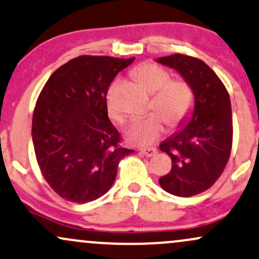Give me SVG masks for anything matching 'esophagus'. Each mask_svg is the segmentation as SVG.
Wrapping results in <instances>:
<instances>
[{"label": "esophagus", "instance_id": "1", "mask_svg": "<svg viewBox=\"0 0 259 259\" xmlns=\"http://www.w3.org/2000/svg\"><path fill=\"white\" fill-rule=\"evenodd\" d=\"M141 154L147 157H151L157 154V150L155 148H144V149H141Z\"/></svg>", "mask_w": 259, "mask_h": 259}]
</instances>
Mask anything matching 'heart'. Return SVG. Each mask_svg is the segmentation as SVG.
<instances>
[{
	"mask_svg": "<svg viewBox=\"0 0 259 259\" xmlns=\"http://www.w3.org/2000/svg\"><path fill=\"white\" fill-rule=\"evenodd\" d=\"M133 76L148 93L154 94L151 108L156 112L135 118L126 130V139L138 145H151L165 132V120L171 127L178 126L189 115L193 106V91L183 80H169L165 69L153 63L139 65ZM106 110L111 120L122 122L123 117L110 97L106 99Z\"/></svg>",
	"mask_w": 259,
	"mask_h": 259,
	"instance_id": "1",
	"label": "heart"
}]
</instances>
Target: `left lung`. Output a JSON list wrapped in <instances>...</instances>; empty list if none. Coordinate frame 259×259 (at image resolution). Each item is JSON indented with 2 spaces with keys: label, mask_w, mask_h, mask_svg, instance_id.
I'll use <instances>...</instances> for the list:
<instances>
[{
  "label": "left lung",
  "mask_w": 259,
  "mask_h": 259,
  "mask_svg": "<svg viewBox=\"0 0 259 259\" xmlns=\"http://www.w3.org/2000/svg\"><path fill=\"white\" fill-rule=\"evenodd\" d=\"M156 62L176 70L194 94L190 116L160 144L172 160L171 171L159 179L161 188L190 197L211 188L227 166L233 143L232 104L220 77L202 60L173 54Z\"/></svg>",
  "instance_id": "1"
}]
</instances>
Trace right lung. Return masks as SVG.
Here are the masks:
<instances>
[{
	"label": "right lung",
	"mask_w": 259,
	"mask_h": 259,
	"mask_svg": "<svg viewBox=\"0 0 259 259\" xmlns=\"http://www.w3.org/2000/svg\"><path fill=\"white\" fill-rule=\"evenodd\" d=\"M135 58L81 56L57 69L39 93L32 143L42 175L59 196L86 203L108 193L118 162L135 150L122 148L109 120L106 94Z\"/></svg>",
	"instance_id": "add662e5"
}]
</instances>
